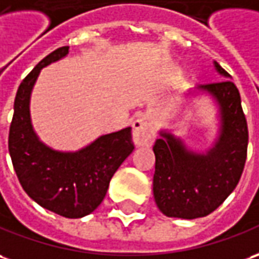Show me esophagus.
Returning <instances> with one entry per match:
<instances>
[{
	"mask_svg": "<svg viewBox=\"0 0 259 259\" xmlns=\"http://www.w3.org/2000/svg\"><path fill=\"white\" fill-rule=\"evenodd\" d=\"M133 142L136 146H151L155 139V124L148 116L140 115L133 122Z\"/></svg>",
	"mask_w": 259,
	"mask_h": 259,
	"instance_id": "34e87169",
	"label": "esophagus"
}]
</instances>
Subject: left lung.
Here are the masks:
<instances>
[{"label": "left lung", "mask_w": 259, "mask_h": 259, "mask_svg": "<svg viewBox=\"0 0 259 259\" xmlns=\"http://www.w3.org/2000/svg\"><path fill=\"white\" fill-rule=\"evenodd\" d=\"M214 67L226 78L200 88L210 92L220 105L222 135L218 144L206 154H196L162 132L153 147L154 199L168 218H205L216 210L234 191L245 165L248 127L240 92L229 79L230 74L218 63Z\"/></svg>", "instance_id": "8db88e82"}]
</instances>
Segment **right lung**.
Returning <instances> with one entry per match:
<instances>
[{"label":"right lung","mask_w":259,"mask_h":259,"mask_svg":"<svg viewBox=\"0 0 259 259\" xmlns=\"http://www.w3.org/2000/svg\"><path fill=\"white\" fill-rule=\"evenodd\" d=\"M68 46L54 50L23 78L14 104L8 150L16 177L37 205L63 218L79 219L104 200L113 174L133 151L132 129L101 136L77 153L54 151L32 129L29 98L43 67L60 60Z\"/></svg>","instance_id":"right-lung-1"}]
</instances>
